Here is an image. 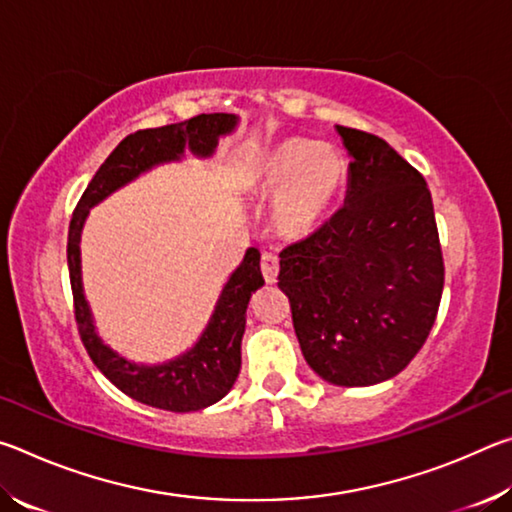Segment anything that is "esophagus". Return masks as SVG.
<instances>
[{
	"label": "esophagus",
	"mask_w": 512,
	"mask_h": 512,
	"mask_svg": "<svg viewBox=\"0 0 512 512\" xmlns=\"http://www.w3.org/2000/svg\"><path fill=\"white\" fill-rule=\"evenodd\" d=\"M277 273H280V259L273 253H264L262 255V275L268 284L277 282Z\"/></svg>",
	"instance_id": "obj_1"
}]
</instances>
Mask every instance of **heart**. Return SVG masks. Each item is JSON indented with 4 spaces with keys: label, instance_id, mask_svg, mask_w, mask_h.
Segmentation results:
<instances>
[{
    "label": "heart",
    "instance_id": "obj_1",
    "mask_svg": "<svg viewBox=\"0 0 512 512\" xmlns=\"http://www.w3.org/2000/svg\"><path fill=\"white\" fill-rule=\"evenodd\" d=\"M348 162L336 146L284 137L264 149L246 173L255 198H273V223L284 237H309L332 212L345 187Z\"/></svg>",
    "mask_w": 512,
    "mask_h": 512
}]
</instances>
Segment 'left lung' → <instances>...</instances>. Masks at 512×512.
<instances>
[{
  "mask_svg": "<svg viewBox=\"0 0 512 512\" xmlns=\"http://www.w3.org/2000/svg\"><path fill=\"white\" fill-rule=\"evenodd\" d=\"M345 205L280 253L277 287L309 368L334 386L395 377L427 341L445 284L431 192L381 137L336 126Z\"/></svg>",
  "mask_w": 512,
  "mask_h": 512,
  "instance_id": "obj_1",
  "label": "left lung"
}]
</instances>
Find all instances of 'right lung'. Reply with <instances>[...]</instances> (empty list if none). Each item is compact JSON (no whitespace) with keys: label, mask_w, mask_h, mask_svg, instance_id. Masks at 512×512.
I'll list each match as a JSON object with an SVG mask.
<instances>
[{"label":"right lung","mask_w":512,"mask_h":512,"mask_svg":"<svg viewBox=\"0 0 512 512\" xmlns=\"http://www.w3.org/2000/svg\"><path fill=\"white\" fill-rule=\"evenodd\" d=\"M239 124L237 115H198L180 124L146 128L121 140L99 171L94 173L79 205L69 221L67 237V266L69 282L74 293V314L79 325L81 341L103 377L115 384L121 393L146 406L173 413L201 411L205 406L223 400L235 386L241 368V336L246 329V309L257 289L264 287L259 250L248 248L235 273L225 282L210 323L203 329L201 339L192 348L155 366L126 359L112 350L94 327V318L83 293L81 277V232L90 207L117 192L142 173L164 162H178L185 151L196 158H210L219 137L230 135Z\"/></svg>","instance_id":"add662e5"}]
</instances>
